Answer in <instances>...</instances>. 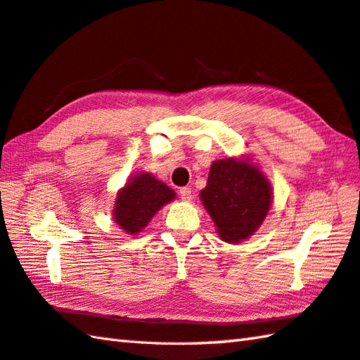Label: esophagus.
Instances as JSON below:
<instances>
[{"label": "esophagus", "mask_w": 360, "mask_h": 360, "mask_svg": "<svg viewBox=\"0 0 360 360\" xmlns=\"http://www.w3.org/2000/svg\"><path fill=\"white\" fill-rule=\"evenodd\" d=\"M179 195L184 201H191L192 200V188L191 187H182V188H179Z\"/></svg>", "instance_id": "obj_1"}]
</instances>
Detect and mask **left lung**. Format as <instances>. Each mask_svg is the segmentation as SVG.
<instances>
[{
  "label": "left lung",
  "instance_id": "obj_1",
  "mask_svg": "<svg viewBox=\"0 0 360 360\" xmlns=\"http://www.w3.org/2000/svg\"><path fill=\"white\" fill-rule=\"evenodd\" d=\"M269 181L245 160L224 159L211 165L201 201L226 243H239L258 230L269 211Z\"/></svg>",
  "mask_w": 360,
  "mask_h": 360
}]
</instances>
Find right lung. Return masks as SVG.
<instances>
[{"mask_svg": "<svg viewBox=\"0 0 360 360\" xmlns=\"http://www.w3.org/2000/svg\"><path fill=\"white\" fill-rule=\"evenodd\" d=\"M174 198V192L151 174H139L117 193L115 221L129 234L140 233L159 209Z\"/></svg>", "mask_w": 360, "mask_h": 360, "instance_id": "add662e5", "label": "right lung"}]
</instances>
